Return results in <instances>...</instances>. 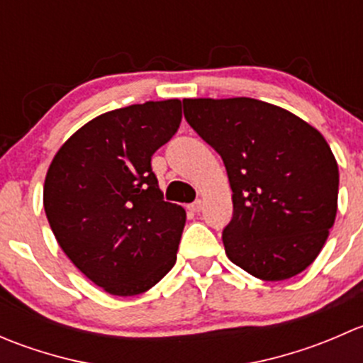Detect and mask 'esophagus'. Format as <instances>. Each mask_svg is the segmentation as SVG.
<instances>
[{
  "label": "esophagus",
  "mask_w": 363,
  "mask_h": 363,
  "mask_svg": "<svg viewBox=\"0 0 363 363\" xmlns=\"http://www.w3.org/2000/svg\"><path fill=\"white\" fill-rule=\"evenodd\" d=\"M189 211H191V212H200V211H202V202H200V200L193 202L191 205H189Z\"/></svg>",
  "instance_id": "1"
}]
</instances>
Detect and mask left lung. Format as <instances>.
<instances>
[{
    "mask_svg": "<svg viewBox=\"0 0 363 363\" xmlns=\"http://www.w3.org/2000/svg\"><path fill=\"white\" fill-rule=\"evenodd\" d=\"M189 126L221 156L233 214L226 256L263 281H284L316 259L337 214L339 168L323 135L255 98L182 100Z\"/></svg>",
    "mask_w": 363,
    "mask_h": 363,
    "instance_id": "obj_1",
    "label": "left lung"
}]
</instances>
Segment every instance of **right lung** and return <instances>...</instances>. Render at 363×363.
I'll return each instance as SVG.
<instances>
[{
  "label": "right lung",
  "mask_w": 363,
  "mask_h": 363,
  "mask_svg": "<svg viewBox=\"0 0 363 363\" xmlns=\"http://www.w3.org/2000/svg\"><path fill=\"white\" fill-rule=\"evenodd\" d=\"M181 101L105 112L57 151L43 207L73 265L117 296L140 295L175 265L186 211L164 202L151 158L179 130Z\"/></svg>",
  "instance_id": "add662e5"
}]
</instances>
